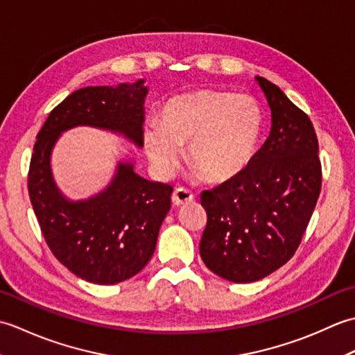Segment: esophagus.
Wrapping results in <instances>:
<instances>
[{
    "label": "esophagus",
    "instance_id": "esophagus-1",
    "mask_svg": "<svg viewBox=\"0 0 355 355\" xmlns=\"http://www.w3.org/2000/svg\"><path fill=\"white\" fill-rule=\"evenodd\" d=\"M193 201V193L191 191L184 189V187H178V189L173 191L172 193V202L173 206H183L187 205V202Z\"/></svg>",
    "mask_w": 355,
    "mask_h": 355
}]
</instances>
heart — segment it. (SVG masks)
Returning <instances> with one entry per match:
<instances>
[{"label": "heart", "mask_w": 355, "mask_h": 355, "mask_svg": "<svg viewBox=\"0 0 355 355\" xmlns=\"http://www.w3.org/2000/svg\"><path fill=\"white\" fill-rule=\"evenodd\" d=\"M263 114L253 97L202 88L166 102L158 123L145 130L150 160L172 169L189 145L191 168L209 183H227L241 175L258 153Z\"/></svg>", "instance_id": "1"}]
</instances>
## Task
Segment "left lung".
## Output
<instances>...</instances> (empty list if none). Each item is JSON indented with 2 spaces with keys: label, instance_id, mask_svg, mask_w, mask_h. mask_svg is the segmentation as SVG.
Returning a JSON list of instances; mask_svg holds the SVG:
<instances>
[{
  "label": "left lung",
  "instance_id": "1",
  "mask_svg": "<svg viewBox=\"0 0 355 355\" xmlns=\"http://www.w3.org/2000/svg\"><path fill=\"white\" fill-rule=\"evenodd\" d=\"M256 80L271 110L268 139L241 175L201 193L207 214L201 259L236 284L259 281L293 258L322 187L310 117L270 80Z\"/></svg>",
  "mask_w": 355,
  "mask_h": 355
}]
</instances>
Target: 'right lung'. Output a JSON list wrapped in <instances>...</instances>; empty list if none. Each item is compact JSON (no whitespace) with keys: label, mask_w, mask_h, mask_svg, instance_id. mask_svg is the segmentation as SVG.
Returning a JSON list of instances; mask_svg holds the SVG:
<instances>
[{"label":"right lung","mask_w":355,"mask_h":355,"mask_svg":"<svg viewBox=\"0 0 355 355\" xmlns=\"http://www.w3.org/2000/svg\"><path fill=\"white\" fill-rule=\"evenodd\" d=\"M146 94L143 80L80 88L51 110L36 135L27 184L35 215L56 259L88 282L119 284L146 266L173 189L141 178L132 163H119L103 192L69 201L53 180L51 149L61 132L79 125L120 132L140 148Z\"/></svg>","instance_id":"1"}]
</instances>
